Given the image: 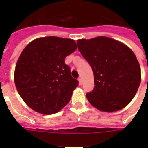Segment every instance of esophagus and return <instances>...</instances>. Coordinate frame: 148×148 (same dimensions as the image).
Returning a JSON list of instances; mask_svg holds the SVG:
<instances>
[{
  "instance_id": "1",
  "label": "esophagus",
  "mask_w": 148,
  "mask_h": 148,
  "mask_svg": "<svg viewBox=\"0 0 148 148\" xmlns=\"http://www.w3.org/2000/svg\"><path fill=\"white\" fill-rule=\"evenodd\" d=\"M78 82H79V84L80 85H82V84H83V81H82V79L81 77H79L78 78Z\"/></svg>"
}]
</instances>
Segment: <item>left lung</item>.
Masks as SVG:
<instances>
[{"label": "left lung", "mask_w": 148, "mask_h": 148, "mask_svg": "<svg viewBox=\"0 0 148 148\" xmlns=\"http://www.w3.org/2000/svg\"><path fill=\"white\" fill-rule=\"evenodd\" d=\"M79 51L94 72L95 88L88 101L103 112L123 109L134 97L141 81L140 67L132 50L108 37L79 39Z\"/></svg>", "instance_id": "obj_1"}]
</instances>
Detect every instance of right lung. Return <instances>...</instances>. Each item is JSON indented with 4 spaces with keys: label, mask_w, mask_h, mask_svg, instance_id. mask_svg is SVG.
Instances as JSON below:
<instances>
[{
    "label": "right lung",
    "mask_w": 148,
    "mask_h": 148,
    "mask_svg": "<svg viewBox=\"0 0 148 148\" xmlns=\"http://www.w3.org/2000/svg\"><path fill=\"white\" fill-rule=\"evenodd\" d=\"M76 49L72 39L45 37L32 40L22 51L15 67V86L34 111L52 114L68 103L78 81L71 77L64 59Z\"/></svg>",
    "instance_id": "right-lung-1"
}]
</instances>
